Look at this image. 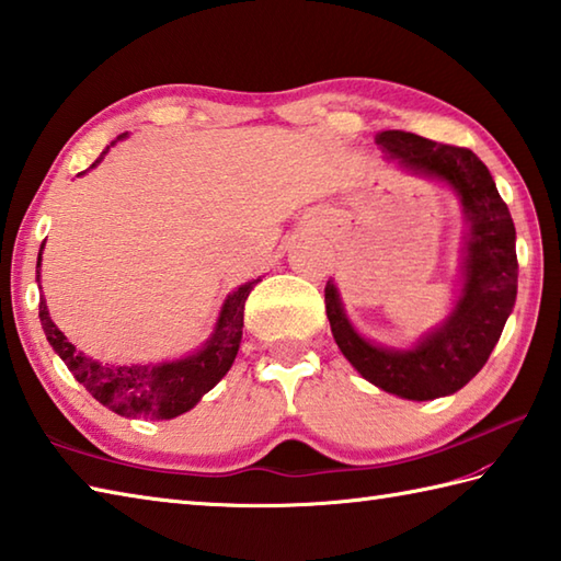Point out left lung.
Segmentation results:
<instances>
[{
    "label": "left lung",
    "instance_id": "left-lung-1",
    "mask_svg": "<svg viewBox=\"0 0 561 561\" xmlns=\"http://www.w3.org/2000/svg\"><path fill=\"white\" fill-rule=\"evenodd\" d=\"M376 145L414 173L448 183L468 219L462 291L446 323L412 350H386L364 340L344 316L337 287L328 282L325 313L337 347L368 383L404 400H434L478 376L496 347L518 289L516 226L494 178L470 149L386 129Z\"/></svg>",
    "mask_w": 561,
    "mask_h": 561
}]
</instances>
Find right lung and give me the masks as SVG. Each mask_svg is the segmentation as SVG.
I'll list each match as a JSON object with an SVG mask.
<instances>
[{
	"mask_svg": "<svg viewBox=\"0 0 561 561\" xmlns=\"http://www.w3.org/2000/svg\"><path fill=\"white\" fill-rule=\"evenodd\" d=\"M121 135L117 139H123ZM105 153V151H103ZM101 161V159H99ZM96 161V163H99ZM93 163V165H96ZM91 165V169H93ZM43 250V248H41ZM41 267V253H38ZM41 282V272H38ZM260 279L241 284L233 294L226 296L221 313L211 337L199 352L178 362L147 364V366H115L101 364L91 356H83L71 344L47 313L41 301V325L47 342L59 354V359L79 383L87 388L105 408L121 416H147V420H173V416L193 410L199 398L209 392L229 371L243 335V308L248 294Z\"/></svg>",
	"mask_w": 561,
	"mask_h": 561,
	"instance_id": "add662e5",
	"label": "right lung"
}]
</instances>
